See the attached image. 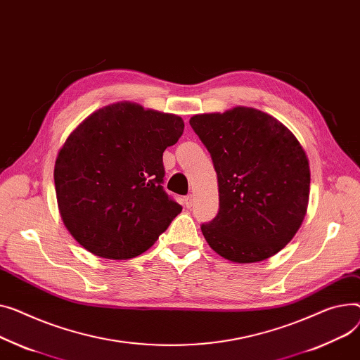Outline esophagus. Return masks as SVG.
Returning a JSON list of instances; mask_svg holds the SVG:
<instances>
[{
  "label": "esophagus",
  "mask_w": 360,
  "mask_h": 360,
  "mask_svg": "<svg viewBox=\"0 0 360 360\" xmlns=\"http://www.w3.org/2000/svg\"><path fill=\"white\" fill-rule=\"evenodd\" d=\"M184 204H185V207H186V208H191V207L194 205V197L191 195V194H189V195H186V197H185V200H184Z\"/></svg>",
  "instance_id": "obj_1"
}]
</instances>
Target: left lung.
Returning a JSON list of instances; mask_svg holds the SVG:
<instances>
[{
    "label": "left lung",
    "mask_w": 360,
    "mask_h": 360,
    "mask_svg": "<svg viewBox=\"0 0 360 360\" xmlns=\"http://www.w3.org/2000/svg\"><path fill=\"white\" fill-rule=\"evenodd\" d=\"M211 155L220 208L201 226L210 248L237 263L265 260L291 242L307 212L308 159L272 115L249 107L191 117Z\"/></svg>",
    "instance_id": "obj_1"
}]
</instances>
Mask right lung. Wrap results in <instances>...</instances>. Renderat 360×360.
Returning a JSON list of instances; mask_svg holds the SVG:
<instances>
[{"label": "right lung", "instance_id": "right-lung-1", "mask_svg": "<svg viewBox=\"0 0 360 360\" xmlns=\"http://www.w3.org/2000/svg\"><path fill=\"white\" fill-rule=\"evenodd\" d=\"M182 133L175 114L117 103L69 134L53 175L62 220L81 246L126 260L155 245L182 211L162 186L163 152Z\"/></svg>", "mask_w": 360, "mask_h": 360}]
</instances>
